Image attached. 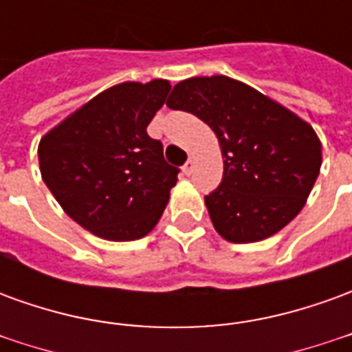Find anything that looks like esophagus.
<instances>
[{"label":"esophagus","mask_w":352,"mask_h":352,"mask_svg":"<svg viewBox=\"0 0 352 352\" xmlns=\"http://www.w3.org/2000/svg\"><path fill=\"white\" fill-rule=\"evenodd\" d=\"M183 171L184 175H190L192 171H194V158H188V160H186V164L183 166Z\"/></svg>","instance_id":"obj_1"}]
</instances>
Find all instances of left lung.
Wrapping results in <instances>:
<instances>
[{
    "label": "left lung",
    "mask_w": 352,
    "mask_h": 352,
    "mask_svg": "<svg viewBox=\"0 0 352 352\" xmlns=\"http://www.w3.org/2000/svg\"><path fill=\"white\" fill-rule=\"evenodd\" d=\"M168 107L198 116L221 143L224 173L206 206L226 241H262L302 211L322 164L305 120L224 75L181 80Z\"/></svg>",
    "instance_id": "obj_1"
}]
</instances>
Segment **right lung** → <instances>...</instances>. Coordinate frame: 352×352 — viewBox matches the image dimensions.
Listing matches in <instances>:
<instances>
[{
  "label": "right lung",
  "instance_id": "1",
  "mask_svg": "<svg viewBox=\"0 0 352 352\" xmlns=\"http://www.w3.org/2000/svg\"><path fill=\"white\" fill-rule=\"evenodd\" d=\"M169 80L120 82L77 109L39 141L45 184L65 213L107 241L145 237L160 221L179 168L146 126Z\"/></svg>",
  "mask_w": 352,
  "mask_h": 352
}]
</instances>
